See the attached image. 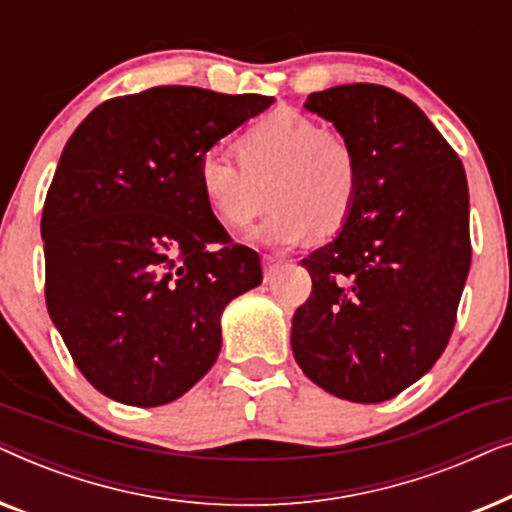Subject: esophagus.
Here are the masks:
<instances>
[{
  "instance_id": "34e87169",
  "label": "esophagus",
  "mask_w": 512,
  "mask_h": 512,
  "mask_svg": "<svg viewBox=\"0 0 512 512\" xmlns=\"http://www.w3.org/2000/svg\"><path fill=\"white\" fill-rule=\"evenodd\" d=\"M282 263H284L282 256L265 254V256H263V275H265V279L275 277V272H277L279 268H282Z\"/></svg>"
}]
</instances>
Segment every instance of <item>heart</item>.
Returning <instances> with one entry per match:
<instances>
[{"label": "heart", "mask_w": 512, "mask_h": 512, "mask_svg": "<svg viewBox=\"0 0 512 512\" xmlns=\"http://www.w3.org/2000/svg\"><path fill=\"white\" fill-rule=\"evenodd\" d=\"M198 186L216 219L244 230L272 202L258 240L291 247L305 237L335 235L354 212L361 167L340 132L298 111H272L237 139V158L209 151L198 163Z\"/></svg>", "instance_id": "1"}]
</instances>
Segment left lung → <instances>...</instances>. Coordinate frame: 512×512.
Here are the masks:
<instances>
[{
    "instance_id": "1",
    "label": "left lung",
    "mask_w": 512,
    "mask_h": 512,
    "mask_svg": "<svg viewBox=\"0 0 512 512\" xmlns=\"http://www.w3.org/2000/svg\"><path fill=\"white\" fill-rule=\"evenodd\" d=\"M305 107L354 146L361 186L340 235L300 261L312 293L293 314V356L328 394L382 403L429 373L457 324L471 268L466 172L396 90L349 83Z\"/></svg>"
}]
</instances>
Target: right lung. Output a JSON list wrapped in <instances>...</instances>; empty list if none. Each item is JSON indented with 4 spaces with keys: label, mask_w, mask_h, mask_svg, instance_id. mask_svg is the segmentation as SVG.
I'll use <instances>...</instances> for the list:
<instances>
[{
    "label": "right lung",
    "mask_w": 512,
    "mask_h": 512,
    "mask_svg": "<svg viewBox=\"0 0 512 512\" xmlns=\"http://www.w3.org/2000/svg\"><path fill=\"white\" fill-rule=\"evenodd\" d=\"M275 102L156 86L102 102L41 212L46 307L83 377L118 403L184 396L221 352V312L263 282L198 186L212 146Z\"/></svg>",
    "instance_id": "add662e5"
}]
</instances>
